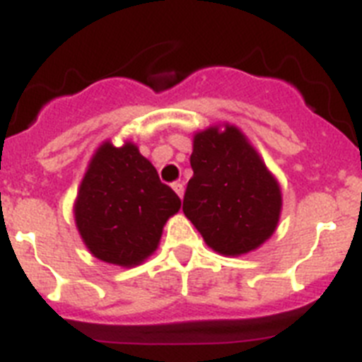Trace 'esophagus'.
I'll list each match as a JSON object with an SVG mask.
<instances>
[{
  "label": "esophagus",
  "mask_w": 362,
  "mask_h": 362,
  "mask_svg": "<svg viewBox=\"0 0 362 362\" xmlns=\"http://www.w3.org/2000/svg\"><path fill=\"white\" fill-rule=\"evenodd\" d=\"M172 188H174V192H175V194H177V196L181 197V199H183V194H185V185L181 183V181H177V183H174V185H172Z\"/></svg>",
  "instance_id": "1"
}]
</instances>
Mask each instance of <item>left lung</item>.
Returning <instances> with one entry per match:
<instances>
[{
    "label": "left lung",
    "instance_id": "1",
    "mask_svg": "<svg viewBox=\"0 0 362 362\" xmlns=\"http://www.w3.org/2000/svg\"><path fill=\"white\" fill-rule=\"evenodd\" d=\"M183 212L206 246L226 257H239L274 235L283 210L277 177L239 127L210 124L192 139Z\"/></svg>",
    "mask_w": 362,
    "mask_h": 362
}]
</instances>
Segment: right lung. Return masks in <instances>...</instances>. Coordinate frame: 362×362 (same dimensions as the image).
I'll list each match as a JSON object with an SVG mask.
<instances>
[{
	"label": "right lung",
	"instance_id": "right-lung-1",
	"mask_svg": "<svg viewBox=\"0 0 362 362\" xmlns=\"http://www.w3.org/2000/svg\"><path fill=\"white\" fill-rule=\"evenodd\" d=\"M179 209L177 194L159 181L136 143L127 139L116 146L105 139L79 183L74 221L95 259L134 268L158 250L166 221Z\"/></svg>",
	"mask_w": 362,
	"mask_h": 362
}]
</instances>
